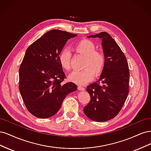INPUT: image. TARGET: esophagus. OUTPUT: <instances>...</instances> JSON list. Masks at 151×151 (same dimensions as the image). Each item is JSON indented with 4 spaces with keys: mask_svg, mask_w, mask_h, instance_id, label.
I'll list each match as a JSON object with an SVG mask.
<instances>
[{
    "mask_svg": "<svg viewBox=\"0 0 151 151\" xmlns=\"http://www.w3.org/2000/svg\"><path fill=\"white\" fill-rule=\"evenodd\" d=\"M78 89L80 90V91H84L85 88H83V87H82V86H78Z\"/></svg>",
    "mask_w": 151,
    "mask_h": 151,
    "instance_id": "esophagus-1",
    "label": "esophagus"
}]
</instances>
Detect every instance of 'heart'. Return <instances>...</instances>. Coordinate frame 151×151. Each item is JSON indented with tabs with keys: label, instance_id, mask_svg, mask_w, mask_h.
Wrapping results in <instances>:
<instances>
[{
	"label": "heart",
	"instance_id": "b5f03b06",
	"mask_svg": "<svg viewBox=\"0 0 151 151\" xmlns=\"http://www.w3.org/2000/svg\"><path fill=\"white\" fill-rule=\"evenodd\" d=\"M74 50L86 57L83 67L81 70H74L69 74L68 79L70 82L79 85H86L93 81L94 75L99 76L101 74L105 65L104 55L96 51V47L89 40H83L77 42L74 46ZM71 54L69 50L64 48L59 53L58 60L61 67L65 70L70 68Z\"/></svg>",
	"mask_w": 151,
	"mask_h": 151
}]
</instances>
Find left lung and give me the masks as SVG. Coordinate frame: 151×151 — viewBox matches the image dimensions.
Masks as SVG:
<instances>
[{"instance_id": "left-lung-1", "label": "left lung", "mask_w": 151, "mask_h": 151, "mask_svg": "<svg viewBox=\"0 0 151 151\" xmlns=\"http://www.w3.org/2000/svg\"><path fill=\"white\" fill-rule=\"evenodd\" d=\"M88 37L102 40L106 62L99 79L86 89L91 100L84 112L93 121L106 122L118 115L129 94V65L121 48L106 32Z\"/></svg>"}]
</instances>
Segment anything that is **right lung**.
<instances>
[{
  "label": "right lung",
  "instance_id": "1",
  "mask_svg": "<svg viewBox=\"0 0 151 151\" xmlns=\"http://www.w3.org/2000/svg\"><path fill=\"white\" fill-rule=\"evenodd\" d=\"M76 36L53 29L27 48L19 67V91L33 115L47 118L55 115L66 96L77 90L74 83L62 84L65 74L58 60L67 41Z\"/></svg>",
  "mask_w": 151,
  "mask_h": 151
}]
</instances>
